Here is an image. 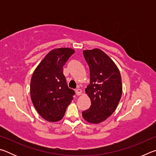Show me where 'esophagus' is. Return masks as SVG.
<instances>
[{"instance_id": "obj_1", "label": "esophagus", "mask_w": 156, "mask_h": 156, "mask_svg": "<svg viewBox=\"0 0 156 156\" xmlns=\"http://www.w3.org/2000/svg\"><path fill=\"white\" fill-rule=\"evenodd\" d=\"M76 93L77 94V96H80V95L82 94V90L80 89H76Z\"/></svg>"}]
</instances>
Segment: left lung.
Segmentation results:
<instances>
[{"label": "left lung", "mask_w": 156, "mask_h": 156, "mask_svg": "<svg viewBox=\"0 0 156 156\" xmlns=\"http://www.w3.org/2000/svg\"><path fill=\"white\" fill-rule=\"evenodd\" d=\"M83 55L90 72V84L85 92L91 105L82 114L87 122L98 124L117 108L122 96V79L117 66L102 50H84Z\"/></svg>", "instance_id": "left-lung-1"}]
</instances>
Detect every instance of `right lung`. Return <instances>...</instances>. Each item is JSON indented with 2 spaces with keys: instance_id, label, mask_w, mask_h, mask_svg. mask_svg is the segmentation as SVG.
<instances>
[{
  "instance_id": "obj_1",
  "label": "right lung",
  "mask_w": 156,
  "mask_h": 156,
  "mask_svg": "<svg viewBox=\"0 0 156 156\" xmlns=\"http://www.w3.org/2000/svg\"><path fill=\"white\" fill-rule=\"evenodd\" d=\"M74 52L71 48L51 50L38 65L31 77V100L39 114L49 122L61 120L73 98L75 92L68 87L63 66Z\"/></svg>"
}]
</instances>
